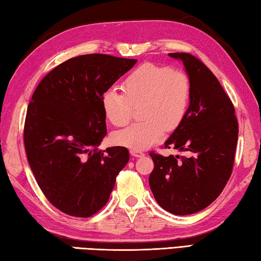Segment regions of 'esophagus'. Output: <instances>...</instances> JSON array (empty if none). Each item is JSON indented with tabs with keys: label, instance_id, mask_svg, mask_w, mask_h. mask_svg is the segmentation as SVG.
Masks as SVG:
<instances>
[{
	"label": "esophagus",
	"instance_id": "34e87169",
	"mask_svg": "<svg viewBox=\"0 0 261 261\" xmlns=\"http://www.w3.org/2000/svg\"><path fill=\"white\" fill-rule=\"evenodd\" d=\"M129 152H130V155L133 156V157H142V156L144 155V153H143L142 151H140V150H135V149H130Z\"/></svg>",
	"mask_w": 261,
	"mask_h": 261
}]
</instances>
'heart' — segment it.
<instances>
[{
    "label": "heart",
    "mask_w": 261,
    "mask_h": 261,
    "mask_svg": "<svg viewBox=\"0 0 261 261\" xmlns=\"http://www.w3.org/2000/svg\"><path fill=\"white\" fill-rule=\"evenodd\" d=\"M122 91L110 89L102 93V112L111 123L121 127L132 120L133 108L142 104L140 115L144 120L117 132L114 142L143 150L156 143L165 129H176L182 122L190 106L192 84L189 75L181 70L143 63L123 81Z\"/></svg>",
    "instance_id": "b5f03b06"
}]
</instances>
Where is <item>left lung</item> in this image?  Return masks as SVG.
Listing matches in <instances>:
<instances>
[{"label": "left lung", "instance_id": "obj_1", "mask_svg": "<svg viewBox=\"0 0 261 261\" xmlns=\"http://www.w3.org/2000/svg\"><path fill=\"white\" fill-rule=\"evenodd\" d=\"M184 63L192 84L186 117L165 141L190 157L150 152L153 170L149 185L160 206L174 215L208 207L232 172L238 122L232 101L211 69L190 53H169Z\"/></svg>", "mask_w": 261, "mask_h": 261}]
</instances>
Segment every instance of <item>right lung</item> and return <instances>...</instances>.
Masks as SVG:
<instances>
[{"label":"right lung","mask_w":261,"mask_h":261,"mask_svg":"<svg viewBox=\"0 0 261 261\" xmlns=\"http://www.w3.org/2000/svg\"><path fill=\"white\" fill-rule=\"evenodd\" d=\"M136 61L80 55L55 67L33 92L25 151L42 193L67 215L90 217L100 211L129 161L125 147L98 150L106 135L100 98Z\"/></svg>","instance_id":"obj_1"}]
</instances>
